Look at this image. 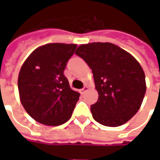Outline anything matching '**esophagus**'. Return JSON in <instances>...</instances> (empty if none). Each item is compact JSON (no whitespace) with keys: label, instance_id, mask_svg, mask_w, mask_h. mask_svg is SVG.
Returning a JSON list of instances; mask_svg holds the SVG:
<instances>
[{"label":"esophagus","instance_id":"obj_1","mask_svg":"<svg viewBox=\"0 0 160 160\" xmlns=\"http://www.w3.org/2000/svg\"><path fill=\"white\" fill-rule=\"evenodd\" d=\"M88 90H89V87L86 86V87H84L83 89H81V90H80V92H81L82 94H84V93H86Z\"/></svg>","mask_w":160,"mask_h":160}]
</instances>
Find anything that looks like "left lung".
Wrapping results in <instances>:
<instances>
[{"instance_id": "left-lung-1", "label": "left lung", "mask_w": 160, "mask_h": 160, "mask_svg": "<svg viewBox=\"0 0 160 160\" xmlns=\"http://www.w3.org/2000/svg\"><path fill=\"white\" fill-rule=\"evenodd\" d=\"M75 54L93 74L98 99L91 106L94 120L107 127L126 123L136 114L147 85L141 64L131 54L111 42L80 44Z\"/></svg>"}]
</instances>
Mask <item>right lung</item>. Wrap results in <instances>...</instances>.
Returning <instances> with one entry per match:
<instances>
[{
  "instance_id": "add662e5",
  "label": "right lung",
  "mask_w": 160,
  "mask_h": 160,
  "mask_svg": "<svg viewBox=\"0 0 160 160\" xmlns=\"http://www.w3.org/2000/svg\"><path fill=\"white\" fill-rule=\"evenodd\" d=\"M76 47L47 43L34 49L23 63L18 77L20 102L39 123L59 126L72 116L80 93L70 88L63 72Z\"/></svg>"
}]
</instances>
